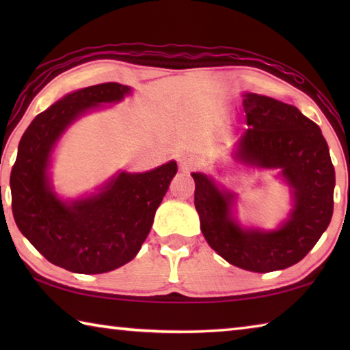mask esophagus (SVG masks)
Listing matches in <instances>:
<instances>
[{"instance_id": "esophagus-1", "label": "esophagus", "mask_w": 350, "mask_h": 350, "mask_svg": "<svg viewBox=\"0 0 350 350\" xmlns=\"http://www.w3.org/2000/svg\"><path fill=\"white\" fill-rule=\"evenodd\" d=\"M194 167H196V165H194V161L191 157H188V156H183L182 159H180V170H182V173H189V171H193L194 170Z\"/></svg>"}]
</instances>
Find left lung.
I'll use <instances>...</instances> for the list:
<instances>
[{"instance_id": "1", "label": "left lung", "mask_w": 350, "mask_h": 350, "mask_svg": "<svg viewBox=\"0 0 350 350\" xmlns=\"http://www.w3.org/2000/svg\"><path fill=\"white\" fill-rule=\"evenodd\" d=\"M247 125L236 157L262 168H281L292 187L295 208L275 232L244 230L230 216L233 194L219 191L210 177L193 173L194 205L208 245L236 267L254 273L282 270L309 253L334 213L335 168L315 122L292 105L248 92Z\"/></svg>"}]
</instances>
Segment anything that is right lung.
<instances>
[{
  "label": "right lung",
  "instance_id": "add662e5",
  "mask_svg": "<svg viewBox=\"0 0 350 350\" xmlns=\"http://www.w3.org/2000/svg\"><path fill=\"white\" fill-rule=\"evenodd\" d=\"M120 83H100L63 97L33 118L12 167V213L16 227L49 260L74 273H106L139 253L157 206L177 173L171 161L148 173H122L96 196L66 204L47 180L51 151L83 112L122 100Z\"/></svg>",
  "mask_w": 350,
  "mask_h": 350
}]
</instances>
